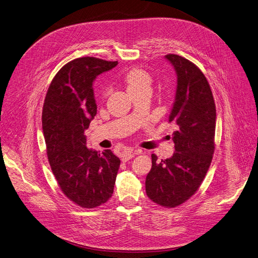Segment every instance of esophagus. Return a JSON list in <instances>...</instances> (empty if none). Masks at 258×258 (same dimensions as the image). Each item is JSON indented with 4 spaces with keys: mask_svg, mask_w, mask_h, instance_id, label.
I'll use <instances>...</instances> for the list:
<instances>
[{
    "mask_svg": "<svg viewBox=\"0 0 258 258\" xmlns=\"http://www.w3.org/2000/svg\"><path fill=\"white\" fill-rule=\"evenodd\" d=\"M141 152H142L141 150H136V151L128 150V151H126V152H124V153L122 154V161L126 162V161H128L129 159L133 158V157H134L136 154H140Z\"/></svg>",
    "mask_w": 258,
    "mask_h": 258,
    "instance_id": "obj_1",
    "label": "esophagus"
}]
</instances>
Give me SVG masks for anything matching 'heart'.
Instances as JSON below:
<instances>
[{"mask_svg":"<svg viewBox=\"0 0 258 258\" xmlns=\"http://www.w3.org/2000/svg\"><path fill=\"white\" fill-rule=\"evenodd\" d=\"M127 91H138V90H150L152 84V78L148 73L143 70L135 69L127 73L124 78Z\"/></svg>","mask_w":258,"mask_h":258,"instance_id":"obj_1","label":"heart"}]
</instances>
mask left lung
Masks as SVG:
<instances>
[{
  "mask_svg": "<svg viewBox=\"0 0 258 258\" xmlns=\"http://www.w3.org/2000/svg\"><path fill=\"white\" fill-rule=\"evenodd\" d=\"M165 58L177 77L168 119L178 128L172 133L175 151L161 161L151 155L145 189L155 204L174 208L198 190L210 167L215 150L216 106L210 85L195 63L176 54H167Z\"/></svg>",
  "mask_w": 258,
  "mask_h": 258,
  "instance_id": "left-lung-1",
  "label": "left lung"
}]
</instances>
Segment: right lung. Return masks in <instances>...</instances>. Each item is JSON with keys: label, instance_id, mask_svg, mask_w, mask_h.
<instances>
[{"label": "right lung", "instance_id": "obj_1", "mask_svg": "<svg viewBox=\"0 0 258 258\" xmlns=\"http://www.w3.org/2000/svg\"><path fill=\"white\" fill-rule=\"evenodd\" d=\"M117 64L76 58L55 75L44 100L42 128L51 170L64 196L82 208L99 207L114 191L120 159L110 149H88L85 130L97 115L93 83Z\"/></svg>", "mask_w": 258, "mask_h": 258}]
</instances>
